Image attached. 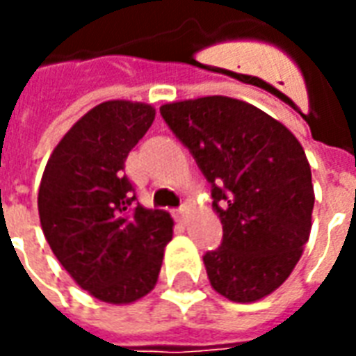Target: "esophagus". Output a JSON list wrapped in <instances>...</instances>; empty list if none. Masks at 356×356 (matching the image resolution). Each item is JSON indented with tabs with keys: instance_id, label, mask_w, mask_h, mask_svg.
I'll use <instances>...</instances> for the list:
<instances>
[{
	"instance_id": "34e87169",
	"label": "esophagus",
	"mask_w": 356,
	"mask_h": 356,
	"mask_svg": "<svg viewBox=\"0 0 356 356\" xmlns=\"http://www.w3.org/2000/svg\"><path fill=\"white\" fill-rule=\"evenodd\" d=\"M186 213H188V209H186V206H181V208H179L177 211H175V217H177L179 221H185Z\"/></svg>"
}]
</instances>
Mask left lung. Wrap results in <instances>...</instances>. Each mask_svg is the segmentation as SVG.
<instances>
[{
  "label": "left lung",
  "mask_w": 356,
  "mask_h": 356,
  "mask_svg": "<svg viewBox=\"0 0 356 356\" xmlns=\"http://www.w3.org/2000/svg\"><path fill=\"white\" fill-rule=\"evenodd\" d=\"M160 114L211 185L221 246L204 255L211 288L236 303L267 298L291 275L311 234V165L296 135L250 102L211 95Z\"/></svg>",
  "instance_id": "1"
}]
</instances>
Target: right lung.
<instances>
[{"instance_id": "obj_1", "label": "right lung", "mask_w": 356, "mask_h": 356, "mask_svg": "<svg viewBox=\"0 0 356 356\" xmlns=\"http://www.w3.org/2000/svg\"><path fill=\"white\" fill-rule=\"evenodd\" d=\"M152 104L106 101L76 122L51 152L38 211L58 263L99 301L127 305L158 282L173 219L135 204L125 158L152 125Z\"/></svg>"}]
</instances>
